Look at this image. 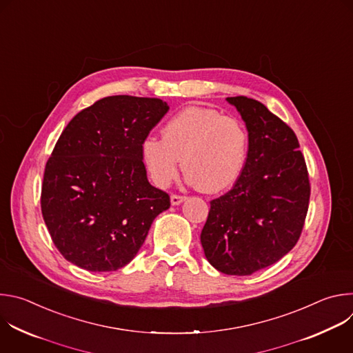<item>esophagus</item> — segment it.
<instances>
[{
	"label": "esophagus",
	"mask_w": 353,
	"mask_h": 353,
	"mask_svg": "<svg viewBox=\"0 0 353 353\" xmlns=\"http://www.w3.org/2000/svg\"><path fill=\"white\" fill-rule=\"evenodd\" d=\"M183 201H185V196L184 195H177V194H172V196H170V203H172V205H179V204H181Z\"/></svg>",
	"instance_id": "34e87169"
}]
</instances>
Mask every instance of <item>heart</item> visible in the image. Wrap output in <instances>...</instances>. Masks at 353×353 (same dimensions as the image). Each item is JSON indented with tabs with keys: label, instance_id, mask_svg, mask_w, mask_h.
<instances>
[{
	"label": "heart",
	"instance_id": "obj_1",
	"mask_svg": "<svg viewBox=\"0 0 353 353\" xmlns=\"http://www.w3.org/2000/svg\"><path fill=\"white\" fill-rule=\"evenodd\" d=\"M163 138L142 142V159L152 181L166 187L179 172L180 159L190 184L207 194L230 187L247 155V132L240 121L219 112L190 106L163 127Z\"/></svg>",
	"mask_w": 353,
	"mask_h": 353
}]
</instances>
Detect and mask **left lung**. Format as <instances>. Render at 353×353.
<instances>
[{
	"label": "left lung",
	"instance_id": "left-lung-1",
	"mask_svg": "<svg viewBox=\"0 0 353 353\" xmlns=\"http://www.w3.org/2000/svg\"><path fill=\"white\" fill-rule=\"evenodd\" d=\"M248 131L244 168L233 188L211 201L201 244L210 264L251 275L297 243L309 210L310 181L293 130L259 100L226 97Z\"/></svg>",
	"mask_w": 353,
	"mask_h": 353
}]
</instances>
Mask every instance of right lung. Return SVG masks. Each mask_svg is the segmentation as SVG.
<instances>
[{"label":"right lung","instance_id":"right-lung-1","mask_svg":"<svg viewBox=\"0 0 353 353\" xmlns=\"http://www.w3.org/2000/svg\"><path fill=\"white\" fill-rule=\"evenodd\" d=\"M168 110L155 97L108 96L61 132L46 163L40 204L67 261L92 272L127 265L154 219L170 207L142 162V142Z\"/></svg>","mask_w":353,"mask_h":353}]
</instances>
